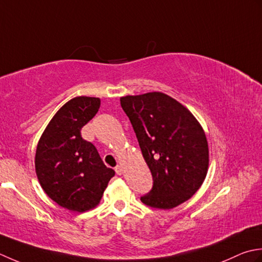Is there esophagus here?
<instances>
[{
    "mask_svg": "<svg viewBox=\"0 0 262 262\" xmlns=\"http://www.w3.org/2000/svg\"><path fill=\"white\" fill-rule=\"evenodd\" d=\"M114 169H115V172H116L117 175H121L122 173H123V167H122L121 165H116Z\"/></svg>",
    "mask_w": 262,
    "mask_h": 262,
    "instance_id": "esophagus-1",
    "label": "esophagus"
}]
</instances>
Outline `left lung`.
Returning a JSON list of instances; mask_svg holds the SVG:
<instances>
[{
	"instance_id": "8db88e82",
	"label": "left lung",
	"mask_w": 262,
	"mask_h": 262,
	"mask_svg": "<svg viewBox=\"0 0 262 262\" xmlns=\"http://www.w3.org/2000/svg\"><path fill=\"white\" fill-rule=\"evenodd\" d=\"M120 100L152 175V188L140 198L142 204L172 209L189 200L204 182L209 163L199 122L163 93L125 96Z\"/></svg>"
}]
</instances>
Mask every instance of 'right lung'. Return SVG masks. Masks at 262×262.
<instances>
[{
  "label": "right lung",
  "mask_w": 262,
  "mask_h": 262,
  "mask_svg": "<svg viewBox=\"0 0 262 262\" xmlns=\"http://www.w3.org/2000/svg\"><path fill=\"white\" fill-rule=\"evenodd\" d=\"M99 98L76 97L57 111L37 145L35 167L42 190L57 205L83 212L96 207L115 175L81 129L98 112Z\"/></svg>",
  "instance_id": "add662e5"
}]
</instances>
